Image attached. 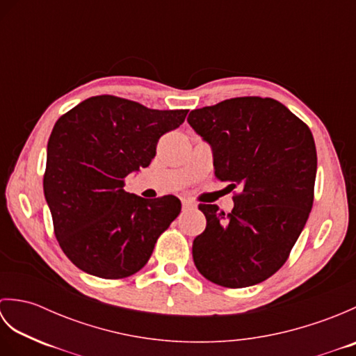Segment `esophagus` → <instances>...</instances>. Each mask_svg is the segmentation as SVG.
<instances>
[{
    "mask_svg": "<svg viewBox=\"0 0 356 356\" xmlns=\"http://www.w3.org/2000/svg\"><path fill=\"white\" fill-rule=\"evenodd\" d=\"M182 208H184V211H186V209H193V208H195V205H194V203H191V202L184 200V202H182Z\"/></svg>",
    "mask_w": 356,
    "mask_h": 356,
    "instance_id": "1",
    "label": "esophagus"
}]
</instances>
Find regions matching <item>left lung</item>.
Segmentation results:
<instances>
[{"label": "left lung", "mask_w": 356, "mask_h": 356, "mask_svg": "<svg viewBox=\"0 0 356 356\" xmlns=\"http://www.w3.org/2000/svg\"><path fill=\"white\" fill-rule=\"evenodd\" d=\"M188 124L213 151L214 174L240 188L229 214L199 205L207 228L195 268L225 287L259 284L287 260L314 203L316 149L309 127L270 97H234L193 110Z\"/></svg>", "instance_id": "left-lung-1"}]
</instances>
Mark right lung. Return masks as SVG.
Returning a JSON list of instances; mask_svg holds the SVG:
<instances>
[{
  "label": "right lung",
  "mask_w": 356,
  "mask_h": 356,
  "mask_svg": "<svg viewBox=\"0 0 356 356\" xmlns=\"http://www.w3.org/2000/svg\"><path fill=\"white\" fill-rule=\"evenodd\" d=\"M186 113L102 95L58 119L44 195L59 246L74 266L110 280L145 266L182 205L176 195L148 200L127 193L124 179L151 163L161 136L182 125Z\"/></svg>",
  "instance_id": "1"
}]
</instances>
